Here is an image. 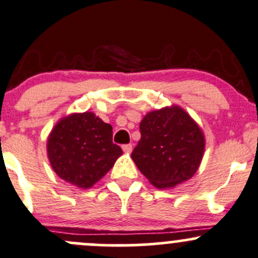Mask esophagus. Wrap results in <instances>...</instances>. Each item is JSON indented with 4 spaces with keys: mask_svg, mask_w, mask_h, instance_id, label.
<instances>
[{
    "mask_svg": "<svg viewBox=\"0 0 258 258\" xmlns=\"http://www.w3.org/2000/svg\"><path fill=\"white\" fill-rule=\"evenodd\" d=\"M132 148H134V147H132V144H124V146H122L123 152L127 153V154H130V153L132 152Z\"/></svg>",
    "mask_w": 258,
    "mask_h": 258,
    "instance_id": "1",
    "label": "esophagus"
}]
</instances>
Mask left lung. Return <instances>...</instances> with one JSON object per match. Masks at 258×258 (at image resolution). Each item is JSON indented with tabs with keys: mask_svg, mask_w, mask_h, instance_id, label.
<instances>
[{
	"mask_svg": "<svg viewBox=\"0 0 258 258\" xmlns=\"http://www.w3.org/2000/svg\"><path fill=\"white\" fill-rule=\"evenodd\" d=\"M141 140L131 157L144 176L158 188L191 179L205 153V135L194 118L172 105L148 112L140 123Z\"/></svg>",
	"mask_w": 258,
	"mask_h": 258,
	"instance_id": "1",
	"label": "left lung"
}]
</instances>
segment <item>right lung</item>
Segmentation results:
<instances>
[{
	"label": "right lung",
	"instance_id": "obj_1",
	"mask_svg": "<svg viewBox=\"0 0 258 258\" xmlns=\"http://www.w3.org/2000/svg\"><path fill=\"white\" fill-rule=\"evenodd\" d=\"M46 147L53 171L79 188L92 187L122 154V149L112 143L111 124L89 111L61 118Z\"/></svg>",
	"mask_w": 258,
	"mask_h": 258
}]
</instances>
